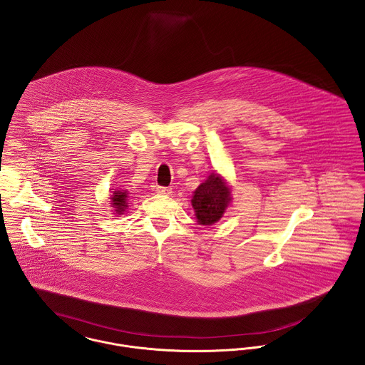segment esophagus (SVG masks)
I'll use <instances>...</instances> for the list:
<instances>
[{
    "label": "esophagus",
    "instance_id": "esophagus-1",
    "mask_svg": "<svg viewBox=\"0 0 365 365\" xmlns=\"http://www.w3.org/2000/svg\"><path fill=\"white\" fill-rule=\"evenodd\" d=\"M155 193L161 194V195H170L172 193V189L170 187H161V186H158L157 189H155Z\"/></svg>",
    "mask_w": 365,
    "mask_h": 365
}]
</instances>
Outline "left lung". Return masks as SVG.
<instances>
[{
	"mask_svg": "<svg viewBox=\"0 0 365 365\" xmlns=\"http://www.w3.org/2000/svg\"><path fill=\"white\" fill-rule=\"evenodd\" d=\"M232 200V187L226 179L217 172H211L193 192L192 205L198 225L211 226L219 222Z\"/></svg>",
	"mask_w": 365,
	"mask_h": 365,
	"instance_id": "left-lung-1",
	"label": "left lung"
}]
</instances>
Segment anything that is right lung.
<instances>
[{
  "label": "right lung",
  "mask_w": 365,
  "mask_h": 365,
  "mask_svg": "<svg viewBox=\"0 0 365 365\" xmlns=\"http://www.w3.org/2000/svg\"><path fill=\"white\" fill-rule=\"evenodd\" d=\"M114 192L110 195V207L113 208V212L117 215H123L128 207V192L123 189H113Z\"/></svg>",
  "instance_id": "obj_1"
}]
</instances>
